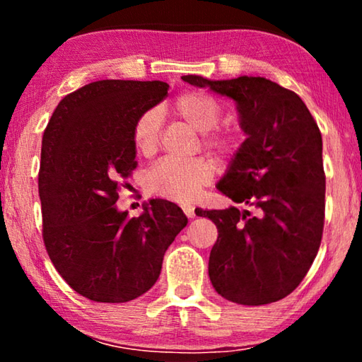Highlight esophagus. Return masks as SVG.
<instances>
[{"label":"esophagus","mask_w":362,"mask_h":362,"mask_svg":"<svg viewBox=\"0 0 362 362\" xmlns=\"http://www.w3.org/2000/svg\"><path fill=\"white\" fill-rule=\"evenodd\" d=\"M182 209H183V214H185V216H187L188 218H193V217H196V214H194V206L185 204V206H182Z\"/></svg>","instance_id":"esophagus-1"}]
</instances>
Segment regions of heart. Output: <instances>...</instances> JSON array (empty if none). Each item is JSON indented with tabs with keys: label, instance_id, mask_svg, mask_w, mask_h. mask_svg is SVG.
<instances>
[{
	"label": "heart",
	"instance_id": "heart-1",
	"mask_svg": "<svg viewBox=\"0 0 362 362\" xmlns=\"http://www.w3.org/2000/svg\"><path fill=\"white\" fill-rule=\"evenodd\" d=\"M173 112L194 131L204 134L203 144L206 148L223 156L236 155L243 148L244 136L240 131H212L222 116V107L209 94L199 90L183 93L174 100ZM159 131H161V113L156 108L146 110L136 119L132 127V142L140 155L150 156L156 151ZM214 174L216 168L206 158H194L189 161L166 158L156 163L146 174V188L159 198H166L175 203H189L199 194L201 189L209 185Z\"/></svg>",
	"mask_w": 362,
	"mask_h": 362
}]
</instances>
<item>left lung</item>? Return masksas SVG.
<instances>
[{"mask_svg":"<svg viewBox=\"0 0 362 362\" xmlns=\"http://www.w3.org/2000/svg\"><path fill=\"white\" fill-rule=\"evenodd\" d=\"M182 79L235 100L247 136L217 189L254 214L236 206L196 211L218 230L211 283L240 305L278 302L302 283L321 244L326 175L320 127L296 93L267 78Z\"/></svg>","mask_w":362,"mask_h":362,"instance_id":"1","label":"left lung"}]
</instances>
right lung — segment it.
<instances>
[{
    "mask_svg": "<svg viewBox=\"0 0 362 362\" xmlns=\"http://www.w3.org/2000/svg\"><path fill=\"white\" fill-rule=\"evenodd\" d=\"M163 81L102 79L65 95L49 119L38 188L42 240L66 284L102 303H124L156 283L188 218L166 199L139 217L116 207L137 168L134 122L168 95Z\"/></svg>",
    "mask_w": 362,
    "mask_h": 362,
    "instance_id": "right-lung-1",
    "label": "right lung"
}]
</instances>
